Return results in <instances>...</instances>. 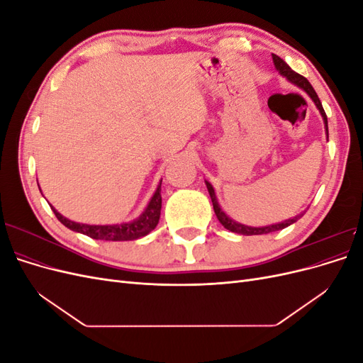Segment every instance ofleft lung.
Returning a JSON list of instances; mask_svg holds the SVG:
<instances>
[{
  "mask_svg": "<svg viewBox=\"0 0 363 363\" xmlns=\"http://www.w3.org/2000/svg\"><path fill=\"white\" fill-rule=\"evenodd\" d=\"M272 62L274 65H276V69L279 71L280 75H283L284 79H286L288 82H291L292 84H295L296 87H300V89H303L307 95L311 96V100L315 103L316 108L320 111L321 116H323V121H324V128H325V135H327V139H328V125H327V116H325V112L323 108V104L320 101V98H318L315 89L312 87V84L307 82V79H304L303 75L294 72L286 63L283 62V59H280L279 56H276V54H272ZM206 182V186H207V191H208V195H211L212 199V204H213V211H215V215L218 218V221L224 225V228L230 230V232L233 233H239V235H245V236H252V235H267V233H272V232H277V230H281V228H286L288 225L294 224L295 221H298V218L303 215H296L294 218H289L286 219V221H281V223H277V224H271V225H263V227H251V225H245V224H240V223H236L235 219L230 218L223 208L221 206H219L218 203V199H216V194H215V189L213 186L208 183L207 180Z\"/></svg>",
  "mask_w": 363,
  "mask_h": 363,
  "instance_id": "obj_1",
  "label": "left lung"
}]
</instances>
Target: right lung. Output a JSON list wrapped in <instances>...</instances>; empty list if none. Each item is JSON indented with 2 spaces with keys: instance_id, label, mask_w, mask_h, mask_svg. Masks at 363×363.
Here are the masks:
<instances>
[{
  "instance_id": "add662e5",
  "label": "right lung",
  "mask_w": 363,
  "mask_h": 363,
  "mask_svg": "<svg viewBox=\"0 0 363 363\" xmlns=\"http://www.w3.org/2000/svg\"><path fill=\"white\" fill-rule=\"evenodd\" d=\"M160 186L162 180L157 184V189L152 194L151 200L148 201L147 207L144 208L136 219L128 223H121V224H106V225H94V224H82L71 221V219L65 218L62 213H59L56 208H52L54 215L57 216L59 221L68 227L72 232L83 233L92 239H100V240H135L142 236H147L150 232L156 228L159 224L160 218V208H162V195H160Z\"/></svg>"
}]
</instances>
